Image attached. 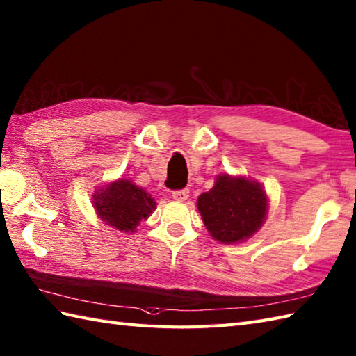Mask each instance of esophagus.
I'll list each match as a JSON object with an SVG mask.
<instances>
[{"instance_id": "1", "label": "esophagus", "mask_w": 356, "mask_h": 356, "mask_svg": "<svg viewBox=\"0 0 356 356\" xmlns=\"http://www.w3.org/2000/svg\"><path fill=\"white\" fill-rule=\"evenodd\" d=\"M188 197H189L188 189H177V191H172V198H175L176 202H185Z\"/></svg>"}]
</instances>
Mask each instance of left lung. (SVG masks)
<instances>
[{
	"label": "left lung",
	"mask_w": 356,
	"mask_h": 356,
	"mask_svg": "<svg viewBox=\"0 0 356 356\" xmlns=\"http://www.w3.org/2000/svg\"><path fill=\"white\" fill-rule=\"evenodd\" d=\"M204 227L221 244H238L262 227L268 197L259 181L245 176L218 175L208 193L197 198Z\"/></svg>",
	"instance_id": "1"
}]
</instances>
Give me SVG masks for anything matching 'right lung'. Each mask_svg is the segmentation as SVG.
<instances>
[{"instance_id":"add662e5","label":"right lung","mask_w":356,"mask_h":356,"mask_svg":"<svg viewBox=\"0 0 356 356\" xmlns=\"http://www.w3.org/2000/svg\"><path fill=\"white\" fill-rule=\"evenodd\" d=\"M156 200L130 179H117L98 186L92 193V206L104 225L122 234H134L140 221L156 209Z\"/></svg>"}]
</instances>
